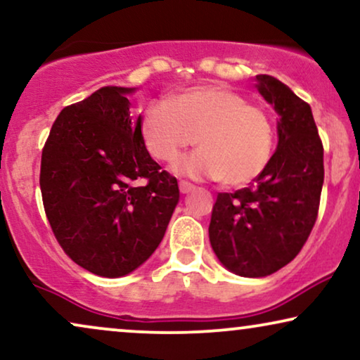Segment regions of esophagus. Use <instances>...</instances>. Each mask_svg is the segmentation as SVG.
I'll use <instances>...</instances> for the list:
<instances>
[{
    "label": "esophagus",
    "instance_id": "34e87169",
    "mask_svg": "<svg viewBox=\"0 0 360 360\" xmlns=\"http://www.w3.org/2000/svg\"><path fill=\"white\" fill-rule=\"evenodd\" d=\"M179 188H180V193H190L191 190H195V185H191V184H188V181H179Z\"/></svg>",
    "mask_w": 360,
    "mask_h": 360
}]
</instances>
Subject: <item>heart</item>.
Masks as SVG:
<instances>
[{
	"instance_id": "obj_1",
	"label": "heart",
	"mask_w": 360,
	"mask_h": 360,
	"mask_svg": "<svg viewBox=\"0 0 360 360\" xmlns=\"http://www.w3.org/2000/svg\"><path fill=\"white\" fill-rule=\"evenodd\" d=\"M147 150L170 162L197 142L200 150L175 160V174L248 185L268 169L274 153L273 120L245 96L225 86H200L148 107L142 120Z\"/></svg>"
}]
</instances>
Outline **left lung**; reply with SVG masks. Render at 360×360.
<instances>
[{"label":"left lung","instance_id":"left-lung-1","mask_svg":"<svg viewBox=\"0 0 360 360\" xmlns=\"http://www.w3.org/2000/svg\"><path fill=\"white\" fill-rule=\"evenodd\" d=\"M258 91L278 112V148L246 188L218 193L208 235L221 264L245 278L276 273L296 258L314 226L324 184V148L311 107L276 77Z\"/></svg>","mask_w":360,"mask_h":360}]
</instances>
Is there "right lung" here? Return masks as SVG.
I'll return each instance as SVG.
<instances>
[{
    "mask_svg": "<svg viewBox=\"0 0 360 360\" xmlns=\"http://www.w3.org/2000/svg\"><path fill=\"white\" fill-rule=\"evenodd\" d=\"M135 89L107 86L60 110L41 157V195L56 240L104 278L132 273L160 245L180 191L153 160Z\"/></svg>",
    "mask_w": 360,
    "mask_h": 360,
    "instance_id": "obj_1",
    "label": "right lung"
}]
</instances>
